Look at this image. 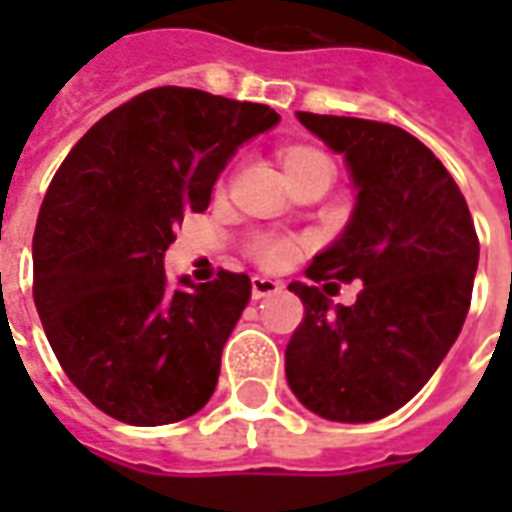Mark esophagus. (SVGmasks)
Listing matches in <instances>:
<instances>
[{
	"label": "esophagus",
	"mask_w": 512,
	"mask_h": 512,
	"mask_svg": "<svg viewBox=\"0 0 512 512\" xmlns=\"http://www.w3.org/2000/svg\"><path fill=\"white\" fill-rule=\"evenodd\" d=\"M279 290H282V285H279L277 279L252 277V299H266V296H274Z\"/></svg>",
	"instance_id": "1"
}]
</instances>
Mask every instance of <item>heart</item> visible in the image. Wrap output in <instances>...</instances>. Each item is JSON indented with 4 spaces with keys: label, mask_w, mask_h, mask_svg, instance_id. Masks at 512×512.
Segmentation results:
<instances>
[{
    "label": "heart",
    "mask_w": 512,
    "mask_h": 512,
    "mask_svg": "<svg viewBox=\"0 0 512 512\" xmlns=\"http://www.w3.org/2000/svg\"><path fill=\"white\" fill-rule=\"evenodd\" d=\"M282 167H285V175L293 178L299 169H304L312 161H321L326 158L321 150H315V147H285L282 150ZM299 252V244L293 241V238H282V235H260L255 238L252 244H249V255L255 257L257 263L263 268H282L288 266L290 260L296 257Z\"/></svg>",
    "instance_id": "heart-1"
}]
</instances>
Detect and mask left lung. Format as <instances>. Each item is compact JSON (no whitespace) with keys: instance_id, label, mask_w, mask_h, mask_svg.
<instances>
[{"instance_id":"8db88e82","label":"left lung","mask_w":512,"mask_h":512,"mask_svg":"<svg viewBox=\"0 0 512 512\" xmlns=\"http://www.w3.org/2000/svg\"><path fill=\"white\" fill-rule=\"evenodd\" d=\"M299 120L343 153L359 189L351 224L307 279H356L362 290L329 310L321 288L290 282L304 321L285 348V376L318 417L373 422L406 406L461 334L480 241L458 183L417 136L359 117Z\"/></svg>"}]
</instances>
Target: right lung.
Returning <instances> with one entry per match:
<instances>
[{"instance_id":"add662e5","label":"right lung","mask_w":512,"mask_h":512,"mask_svg":"<svg viewBox=\"0 0 512 512\" xmlns=\"http://www.w3.org/2000/svg\"><path fill=\"white\" fill-rule=\"evenodd\" d=\"M279 115L191 87H156L101 117L51 178L32 238V296L51 351L95 408L153 428L211 400L246 274L169 290L164 252L249 136Z\"/></svg>"}]
</instances>
